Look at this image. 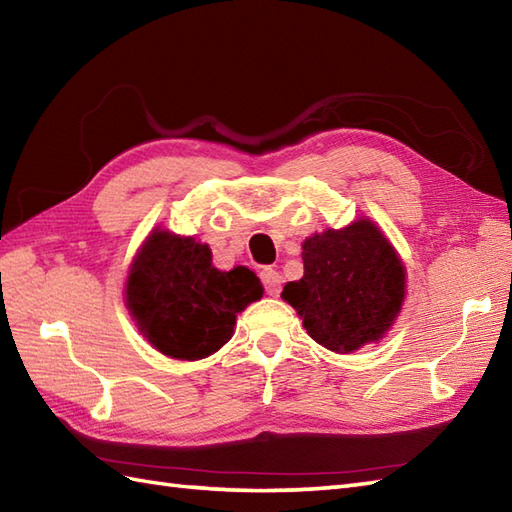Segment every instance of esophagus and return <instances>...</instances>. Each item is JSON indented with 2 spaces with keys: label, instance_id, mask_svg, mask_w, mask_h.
<instances>
[{
  "label": "esophagus",
  "instance_id": "34e87169",
  "mask_svg": "<svg viewBox=\"0 0 512 512\" xmlns=\"http://www.w3.org/2000/svg\"><path fill=\"white\" fill-rule=\"evenodd\" d=\"M261 283H264L266 292L270 296H279L283 279H281V274L274 270V268H264V270H261Z\"/></svg>",
  "mask_w": 512,
  "mask_h": 512
}]
</instances>
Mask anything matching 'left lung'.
I'll return each mask as SVG.
<instances>
[{
	"mask_svg": "<svg viewBox=\"0 0 512 512\" xmlns=\"http://www.w3.org/2000/svg\"><path fill=\"white\" fill-rule=\"evenodd\" d=\"M303 264V279L287 283L281 298L318 344L348 355L391 329L404 303L406 270L372 220L311 235Z\"/></svg>",
	"mask_w": 512,
	"mask_h": 512,
	"instance_id": "1",
	"label": "left lung"
}]
</instances>
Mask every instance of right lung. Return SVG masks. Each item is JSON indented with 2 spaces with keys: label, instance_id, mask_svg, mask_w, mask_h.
<instances>
[{
  "label": "right lung",
  "instance_id": "right-lung-1",
  "mask_svg": "<svg viewBox=\"0 0 512 512\" xmlns=\"http://www.w3.org/2000/svg\"><path fill=\"white\" fill-rule=\"evenodd\" d=\"M264 296L255 272H222L194 238L155 229L131 264L125 300L140 333L162 355L196 361L225 346L238 313Z\"/></svg>",
  "mask_w": 512,
  "mask_h": 512
}]
</instances>
